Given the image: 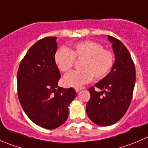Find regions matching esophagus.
<instances>
[{"label":"esophagus","mask_w":148,"mask_h":148,"mask_svg":"<svg viewBox=\"0 0 148 148\" xmlns=\"http://www.w3.org/2000/svg\"><path fill=\"white\" fill-rule=\"evenodd\" d=\"M83 89H84V87H76L75 90H76V92H79V91H80L81 90H83Z\"/></svg>","instance_id":"esophagus-1"}]
</instances>
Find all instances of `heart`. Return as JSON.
I'll return each instance as SVG.
<instances>
[{
    "instance_id": "1",
    "label": "heart",
    "mask_w": 148,
    "mask_h": 148,
    "mask_svg": "<svg viewBox=\"0 0 148 148\" xmlns=\"http://www.w3.org/2000/svg\"><path fill=\"white\" fill-rule=\"evenodd\" d=\"M57 66L62 72L69 71L75 59L82 60L80 71H72L64 76L63 84L66 87H79L90 82L93 77L104 78L112 70L115 56L111 51L104 49L103 45L94 41H82L73 45L71 50L61 48L54 56Z\"/></svg>"
}]
</instances>
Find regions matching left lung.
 <instances>
[{"label":"left lung","instance_id":"left-lung-1","mask_svg":"<svg viewBox=\"0 0 148 148\" xmlns=\"http://www.w3.org/2000/svg\"><path fill=\"white\" fill-rule=\"evenodd\" d=\"M108 40L113 42L114 66L105 78L89 88L90 99L86 106L89 119L103 127L115 124L126 114L132 99L136 79L134 61L125 45L111 36L108 35ZM95 87L102 91L97 92Z\"/></svg>","mask_w":148,"mask_h":148}]
</instances>
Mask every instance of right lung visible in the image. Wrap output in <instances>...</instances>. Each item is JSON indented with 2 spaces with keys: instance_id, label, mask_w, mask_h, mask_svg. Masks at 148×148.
Returning a JSON list of instances; mask_svg holds the SVG:
<instances>
[{
  "instance_id": "obj_1",
  "label": "right lung",
  "mask_w": 148,
  "mask_h": 148,
  "mask_svg": "<svg viewBox=\"0 0 148 148\" xmlns=\"http://www.w3.org/2000/svg\"><path fill=\"white\" fill-rule=\"evenodd\" d=\"M56 39L46 37L34 43L17 72L18 97L23 110L34 124L48 130L66 121L69 105L77 96L72 87H58L61 74L54 59Z\"/></svg>"
}]
</instances>
